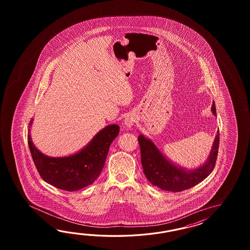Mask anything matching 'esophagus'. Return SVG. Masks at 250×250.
<instances>
[{"instance_id": "obj_1", "label": "esophagus", "mask_w": 250, "mask_h": 250, "mask_svg": "<svg viewBox=\"0 0 250 250\" xmlns=\"http://www.w3.org/2000/svg\"><path fill=\"white\" fill-rule=\"evenodd\" d=\"M135 122H136V117H135L134 115H127V116H126V118L124 119L123 124H124L125 127L130 128V127H132L133 125H134Z\"/></svg>"}]
</instances>
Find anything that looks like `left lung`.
Segmentation results:
<instances>
[{"mask_svg":"<svg viewBox=\"0 0 250 250\" xmlns=\"http://www.w3.org/2000/svg\"><path fill=\"white\" fill-rule=\"evenodd\" d=\"M212 112L216 116V109L213 102ZM219 139L220 134L218 131L207 162L197 169L188 170L173 165L160 152L150 139L140 135L138 142L144 173L154 186L158 187L163 190L180 192L190 188L204 181L213 170L217 159Z\"/></svg>","mask_w":250,"mask_h":250,"instance_id":"8db88e82","label":"left lung"}]
</instances>
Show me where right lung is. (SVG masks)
Masks as SVG:
<instances>
[{
    "label": "right lung",
    "instance_id": "add662e5",
    "mask_svg": "<svg viewBox=\"0 0 250 250\" xmlns=\"http://www.w3.org/2000/svg\"><path fill=\"white\" fill-rule=\"evenodd\" d=\"M32 122L33 119L30 126ZM29 131L28 146L42 180L60 189L75 191L91 185L100 175L110 146L120 132V127L116 124L106 126L80 152L66 157H49L42 154L33 144Z\"/></svg>",
    "mask_w": 250,
    "mask_h": 250
}]
</instances>
